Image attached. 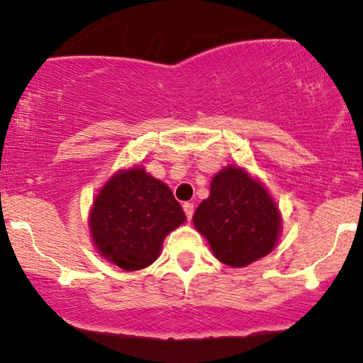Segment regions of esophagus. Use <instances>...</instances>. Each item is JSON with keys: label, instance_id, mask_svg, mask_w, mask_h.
Here are the masks:
<instances>
[{"label": "esophagus", "instance_id": "obj_1", "mask_svg": "<svg viewBox=\"0 0 363 363\" xmlns=\"http://www.w3.org/2000/svg\"><path fill=\"white\" fill-rule=\"evenodd\" d=\"M182 208H184V213L187 216V220L193 218V213H194V205H193V203H184V205H182Z\"/></svg>", "mask_w": 363, "mask_h": 363}]
</instances>
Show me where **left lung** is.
I'll use <instances>...</instances> for the list:
<instances>
[{"label":"left lung","mask_w":363,"mask_h":363,"mask_svg":"<svg viewBox=\"0 0 363 363\" xmlns=\"http://www.w3.org/2000/svg\"><path fill=\"white\" fill-rule=\"evenodd\" d=\"M193 222L216 259L232 268L272 252L281 230L280 211L268 189L235 165L211 179L210 196L196 208Z\"/></svg>","instance_id":"obj_1"}]
</instances>
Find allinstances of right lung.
<instances>
[{
	"label": "right lung",
	"instance_id": "right-lung-1",
	"mask_svg": "<svg viewBox=\"0 0 363 363\" xmlns=\"http://www.w3.org/2000/svg\"><path fill=\"white\" fill-rule=\"evenodd\" d=\"M184 220L170 187L138 165L119 170L102 186L89 225L102 257L124 272H138L160 256L164 239Z\"/></svg>",
	"mask_w": 363,
	"mask_h": 363
}]
</instances>
